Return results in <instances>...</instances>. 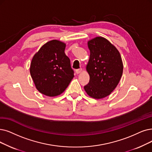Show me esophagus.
I'll return each instance as SVG.
<instances>
[{
	"label": "esophagus",
	"instance_id": "34e87169",
	"mask_svg": "<svg viewBox=\"0 0 152 152\" xmlns=\"http://www.w3.org/2000/svg\"><path fill=\"white\" fill-rule=\"evenodd\" d=\"M82 69H79L75 70V72H76V74H80V73L82 72Z\"/></svg>",
	"mask_w": 152,
	"mask_h": 152
}]
</instances>
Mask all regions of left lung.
Here are the masks:
<instances>
[{"label": "left lung", "mask_w": 152, "mask_h": 152, "mask_svg": "<svg viewBox=\"0 0 152 152\" xmlns=\"http://www.w3.org/2000/svg\"><path fill=\"white\" fill-rule=\"evenodd\" d=\"M88 47L90 53L86 69L90 80L84 89L92 98H104L116 88L122 77V58L116 47L104 37L89 40Z\"/></svg>", "instance_id": "left-lung-1"}]
</instances>
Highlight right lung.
Listing matches in <instances>:
<instances>
[{
  "label": "right lung",
  "instance_id": "right-lung-1",
  "mask_svg": "<svg viewBox=\"0 0 152 152\" xmlns=\"http://www.w3.org/2000/svg\"><path fill=\"white\" fill-rule=\"evenodd\" d=\"M65 44L57 40L47 42L36 53L30 72L35 86L47 96L60 95L74 77L70 60L64 52Z\"/></svg>",
  "mask_w": 152,
  "mask_h": 152
}]
</instances>
